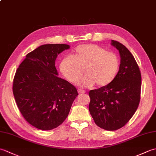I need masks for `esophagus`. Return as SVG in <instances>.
Returning <instances> with one entry per match:
<instances>
[{"label":"esophagus","mask_w":156,"mask_h":156,"mask_svg":"<svg viewBox=\"0 0 156 156\" xmlns=\"http://www.w3.org/2000/svg\"><path fill=\"white\" fill-rule=\"evenodd\" d=\"M78 92L80 94H84L85 93V91L84 90H78Z\"/></svg>","instance_id":"1"}]
</instances>
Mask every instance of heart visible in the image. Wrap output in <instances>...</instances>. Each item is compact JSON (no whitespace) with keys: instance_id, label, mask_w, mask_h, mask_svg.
<instances>
[{"instance_id":"1","label":"heart","mask_w":156,"mask_h":156,"mask_svg":"<svg viewBox=\"0 0 156 156\" xmlns=\"http://www.w3.org/2000/svg\"><path fill=\"white\" fill-rule=\"evenodd\" d=\"M119 66V59L114 53L107 52L97 45L88 44L78 46L72 56L63 59L59 69L72 83L80 80L85 69L87 76L80 82V87L88 88L97 84V87L102 88L113 82Z\"/></svg>"}]
</instances>
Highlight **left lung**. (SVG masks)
I'll use <instances>...</instances> for the list:
<instances>
[{"instance_id":"obj_1","label":"left lung","mask_w":156,"mask_h":156,"mask_svg":"<svg viewBox=\"0 0 156 156\" xmlns=\"http://www.w3.org/2000/svg\"><path fill=\"white\" fill-rule=\"evenodd\" d=\"M121 64L111 84L89 92V111L99 127L107 131L121 128L130 120L140 101L141 76L136 61L124 45L111 40Z\"/></svg>"}]
</instances>
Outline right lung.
<instances>
[{"label": "right lung", "instance_id": "1", "mask_svg": "<svg viewBox=\"0 0 156 156\" xmlns=\"http://www.w3.org/2000/svg\"><path fill=\"white\" fill-rule=\"evenodd\" d=\"M66 44H45L29 53L19 65L13 80L16 103L29 124L41 130H51L67 118L77 90L58 77L55 59Z\"/></svg>", "mask_w": 156, "mask_h": 156}]
</instances>
